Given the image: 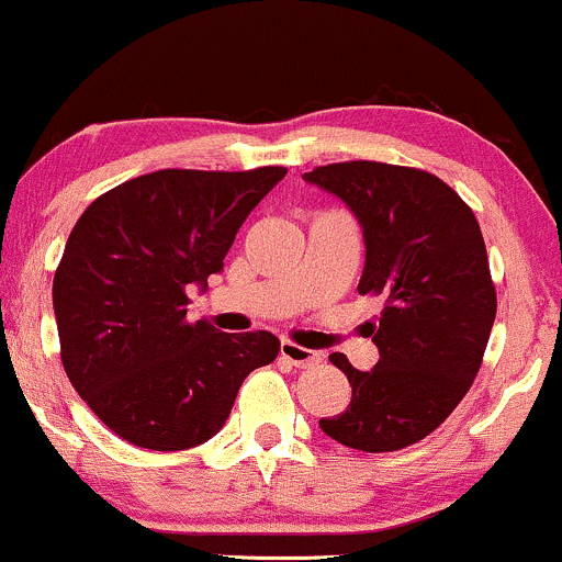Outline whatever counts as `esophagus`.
<instances>
[{"instance_id":"obj_1","label":"esophagus","mask_w":562,"mask_h":562,"mask_svg":"<svg viewBox=\"0 0 562 562\" xmlns=\"http://www.w3.org/2000/svg\"><path fill=\"white\" fill-rule=\"evenodd\" d=\"M280 356L285 358L288 363H293V367H299V369L314 367V363L322 361L319 350H311V348L295 346V342H290V340H285V342H282V346H280Z\"/></svg>"}]
</instances>
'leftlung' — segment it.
Here are the masks:
<instances>
[{"instance_id": "8db88e82", "label": "left lung", "mask_w": 562, "mask_h": 562, "mask_svg": "<svg viewBox=\"0 0 562 562\" xmlns=\"http://www.w3.org/2000/svg\"><path fill=\"white\" fill-rule=\"evenodd\" d=\"M303 180L356 214L367 246L358 293L384 303L363 324L380 350L374 369L329 356L353 395L319 427L356 450L408 448L456 411L482 367L497 311L482 229L448 182L414 167L340 161Z\"/></svg>"}]
</instances>
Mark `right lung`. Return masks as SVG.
<instances>
[{"mask_svg":"<svg viewBox=\"0 0 562 562\" xmlns=\"http://www.w3.org/2000/svg\"><path fill=\"white\" fill-rule=\"evenodd\" d=\"M285 175L159 170L80 214L54 274V316L67 380L117 437L165 452L206 442L243 380L280 353L263 329L188 319V288L222 272L246 216Z\"/></svg>","mask_w":562,"mask_h":562,"instance_id":"1","label":"right lung"}]
</instances>
